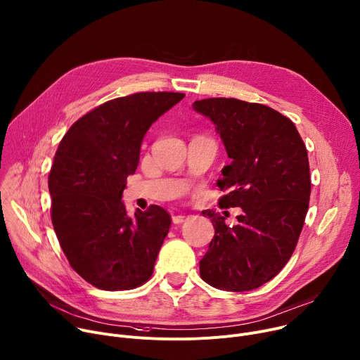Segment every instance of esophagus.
I'll return each instance as SVG.
<instances>
[{
	"label": "esophagus",
	"instance_id": "esophagus-1",
	"mask_svg": "<svg viewBox=\"0 0 360 360\" xmlns=\"http://www.w3.org/2000/svg\"><path fill=\"white\" fill-rule=\"evenodd\" d=\"M186 221V217L185 215H174L172 217V222L174 224H182Z\"/></svg>",
	"mask_w": 360,
	"mask_h": 360
}]
</instances>
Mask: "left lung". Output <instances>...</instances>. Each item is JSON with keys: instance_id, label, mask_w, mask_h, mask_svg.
Returning <instances> with one entry per match:
<instances>
[{"instance_id": "obj_1", "label": "left lung", "mask_w": 360, "mask_h": 360, "mask_svg": "<svg viewBox=\"0 0 360 360\" xmlns=\"http://www.w3.org/2000/svg\"><path fill=\"white\" fill-rule=\"evenodd\" d=\"M192 108L214 122L231 159L217 182L226 192L219 207L243 208L234 226L202 212L215 234L200 273L215 288L248 291L276 277L297 245L311 191L307 149L294 123L269 106L212 97Z\"/></svg>"}]
</instances>
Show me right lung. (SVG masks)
I'll list each match as a JSON object with an SVG mask.
<instances>
[{"label": "right lung", "instance_id": "add662e5", "mask_svg": "<svg viewBox=\"0 0 360 360\" xmlns=\"http://www.w3.org/2000/svg\"><path fill=\"white\" fill-rule=\"evenodd\" d=\"M185 97L142 91L109 101L82 116L63 136L49 175L51 221L72 269L91 285H142L171 226L159 205L130 217L122 201L150 124Z\"/></svg>", "mask_w": 360, "mask_h": 360}]
</instances>
